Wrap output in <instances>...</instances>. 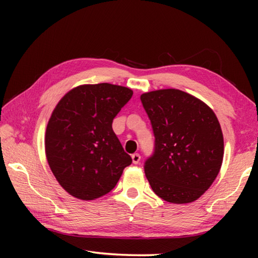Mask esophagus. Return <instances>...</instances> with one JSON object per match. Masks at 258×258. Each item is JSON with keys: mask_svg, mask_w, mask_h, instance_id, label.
<instances>
[{"mask_svg": "<svg viewBox=\"0 0 258 258\" xmlns=\"http://www.w3.org/2000/svg\"><path fill=\"white\" fill-rule=\"evenodd\" d=\"M140 159H141V156H140L139 154H133L132 155V161H133V164H139L140 163Z\"/></svg>", "mask_w": 258, "mask_h": 258, "instance_id": "obj_1", "label": "esophagus"}]
</instances>
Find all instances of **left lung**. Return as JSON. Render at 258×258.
Instances as JSON below:
<instances>
[{"label": "left lung", "mask_w": 258, "mask_h": 258, "mask_svg": "<svg viewBox=\"0 0 258 258\" xmlns=\"http://www.w3.org/2000/svg\"><path fill=\"white\" fill-rule=\"evenodd\" d=\"M155 135V149L145 163L151 189L172 204L204 195L220 172L223 134L215 113L194 95L175 89L141 95Z\"/></svg>", "instance_id": "left-lung-1"}]
</instances>
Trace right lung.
Masks as SVG:
<instances>
[{"label":"right lung","mask_w":258,"mask_h":258,"mask_svg":"<svg viewBox=\"0 0 258 258\" xmlns=\"http://www.w3.org/2000/svg\"><path fill=\"white\" fill-rule=\"evenodd\" d=\"M127 87L81 85L56 104L47 123L45 154L52 173L69 195L93 200L110 192L132 164L112 120L132 98Z\"/></svg>","instance_id":"1"}]
</instances>
